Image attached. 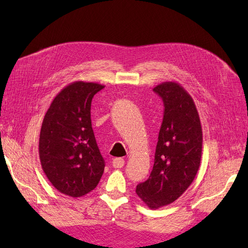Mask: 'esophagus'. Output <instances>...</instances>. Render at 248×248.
Instances as JSON below:
<instances>
[{"label":"esophagus","instance_id":"obj_1","mask_svg":"<svg viewBox=\"0 0 248 248\" xmlns=\"http://www.w3.org/2000/svg\"><path fill=\"white\" fill-rule=\"evenodd\" d=\"M112 164L114 168H123L124 165V160L121 159V157H116V159L113 160Z\"/></svg>","mask_w":248,"mask_h":248}]
</instances>
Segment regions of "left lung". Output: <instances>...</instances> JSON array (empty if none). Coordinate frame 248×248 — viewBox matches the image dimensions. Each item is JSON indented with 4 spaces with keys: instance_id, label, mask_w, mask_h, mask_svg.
I'll list each match as a JSON object with an SVG mask.
<instances>
[{
    "instance_id": "left-lung-1",
    "label": "left lung",
    "mask_w": 248,
    "mask_h": 248,
    "mask_svg": "<svg viewBox=\"0 0 248 248\" xmlns=\"http://www.w3.org/2000/svg\"><path fill=\"white\" fill-rule=\"evenodd\" d=\"M163 104V121L149 178L138 184L136 194L150 209L170 204L191 186L202 159V131L191 96L179 84L154 88Z\"/></svg>"
}]
</instances>
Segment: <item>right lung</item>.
I'll return each instance as SVG.
<instances>
[{"mask_svg":"<svg viewBox=\"0 0 248 248\" xmlns=\"http://www.w3.org/2000/svg\"><path fill=\"white\" fill-rule=\"evenodd\" d=\"M102 88L97 83H72L45 115L39 138L41 166L53 186L68 196L93 191L104 171L91 119L92 100Z\"/></svg>","mask_w":248,"mask_h":248,"instance_id":"1","label":"right lung"}]
</instances>
